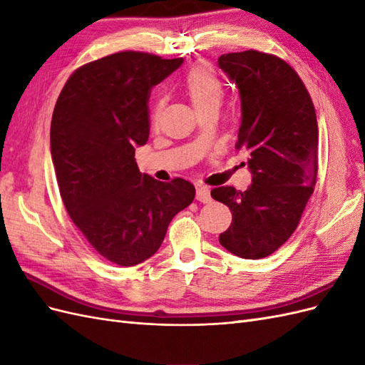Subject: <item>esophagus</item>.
<instances>
[{
  "mask_svg": "<svg viewBox=\"0 0 365 365\" xmlns=\"http://www.w3.org/2000/svg\"><path fill=\"white\" fill-rule=\"evenodd\" d=\"M196 200L200 202H204V204L212 201V195H210L208 187H197V189H196Z\"/></svg>",
  "mask_w": 365,
  "mask_h": 365,
  "instance_id": "34e87169",
  "label": "esophagus"
}]
</instances>
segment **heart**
Listing matches in <instances>:
<instances>
[{
	"mask_svg": "<svg viewBox=\"0 0 365 365\" xmlns=\"http://www.w3.org/2000/svg\"><path fill=\"white\" fill-rule=\"evenodd\" d=\"M185 90L196 111L212 105L219 106L224 93L219 77L205 63L195 65L185 76Z\"/></svg>",
	"mask_w": 365,
	"mask_h": 365,
	"instance_id": "b5f03b06",
	"label": "heart"
}]
</instances>
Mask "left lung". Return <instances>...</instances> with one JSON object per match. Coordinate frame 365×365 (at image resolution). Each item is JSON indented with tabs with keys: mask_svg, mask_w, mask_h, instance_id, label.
Here are the masks:
<instances>
[{
	"mask_svg": "<svg viewBox=\"0 0 365 365\" xmlns=\"http://www.w3.org/2000/svg\"><path fill=\"white\" fill-rule=\"evenodd\" d=\"M217 65L239 91L236 148L250 153L252 176L245 192L230 185L212 190L233 213L219 242L237 257L263 259L291 237L314 192L315 108L300 77L277 56L247 50L222 54Z\"/></svg>",
	"mask_w": 365,
	"mask_h": 365,
	"instance_id": "1",
	"label": "left lung"
}]
</instances>
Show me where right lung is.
<instances>
[{"instance_id":"1","label":"right lung","mask_w":365,"mask_h":365,"mask_svg":"<svg viewBox=\"0 0 365 365\" xmlns=\"http://www.w3.org/2000/svg\"><path fill=\"white\" fill-rule=\"evenodd\" d=\"M182 58L120 51L76 70L62 88L50 128L59 192L90 245L120 267L152 257L195 197L182 178L141 173L135 148L149 138V94Z\"/></svg>"}]
</instances>
